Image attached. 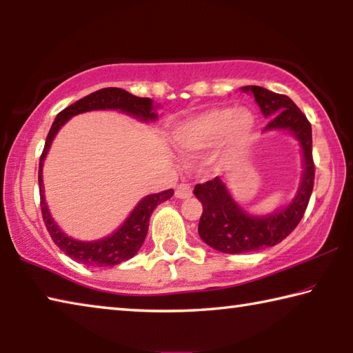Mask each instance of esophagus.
<instances>
[{"instance_id":"1","label":"esophagus","mask_w":353,"mask_h":353,"mask_svg":"<svg viewBox=\"0 0 353 353\" xmlns=\"http://www.w3.org/2000/svg\"><path fill=\"white\" fill-rule=\"evenodd\" d=\"M191 194H193V187H191V183L182 182V183L177 185L176 198H179V199H188V198H191Z\"/></svg>"}]
</instances>
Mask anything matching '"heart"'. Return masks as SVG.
Listing matches in <instances>:
<instances>
[{
	"instance_id": "b5f03b06",
	"label": "heart",
	"mask_w": 353,
	"mask_h": 353,
	"mask_svg": "<svg viewBox=\"0 0 353 353\" xmlns=\"http://www.w3.org/2000/svg\"><path fill=\"white\" fill-rule=\"evenodd\" d=\"M255 128V117L246 107L212 109L190 119L176 130V145L183 154L198 155L224 140L227 146L238 148L246 143Z\"/></svg>"
}]
</instances>
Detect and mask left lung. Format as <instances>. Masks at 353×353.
<instances>
[{"instance_id": "8db88e82", "label": "left lung", "mask_w": 353, "mask_h": 353, "mask_svg": "<svg viewBox=\"0 0 353 353\" xmlns=\"http://www.w3.org/2000/svg\"><path fill=\"white\" fill-rule=\"evenodd\" d=\"M241 90L254 94L261 113L270 119L265 132L285 129L299 140L303 154V172L301 187L291 204L266 216H252L244 212L232 199L221 177L196 185L193 193L202 204L199 236L208 246L224 254L255 252L285 240L301 223L314 185L312 124L307 117L285 94L256 85L243 87Z\"/></svg>"}]
</instances>
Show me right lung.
Here are the masks:
<instances>
[{
    "instance_id": "right-lung-1",
    "label": "right lung",
    "mask_w": 353,
    "mask_h": 353,
    "mask_svg": "<svg viewBox=\"0 0 353 353\" xmlns=\"http://www.w3.org/2000/svg\"><path fill=\"white\" fill-rule=\"evenodd\" d=\"M119 110L123 113H128L130 117H135L141 119V121H155L157 119V113L154 110L157 105H152V99L149 98H139L130 94L129 92L123 90V88H101L98 92H93L88 97L76 101L74 104L68 105L56 117L54 123L50 129V134L46 137L43 152L40 155L39 162V187H40V208L41 216H43L45 225L52 241L57 244V248L63 250L70 259H73L77 263H82L85 266H97V268H105V266H115L119 263L126 261L139 252L143 241L148 235L149 227V218L154 212V208L162 202L168 201L174 191L165 190L162 193L149 194L143 198L137 207L129 214L128 219L124 221L123 225L113 232L112 235L103 238L98 241H79L74 240L59 229V225L51 218L50 210H48L45 194H43V179H41V168H43V160L48 154L52 140H54L56 134L59 132L65 123L68 121L71 117L79 115L83 112L90 110Z\"/></svg>"
}]
</instances>
